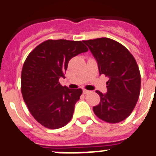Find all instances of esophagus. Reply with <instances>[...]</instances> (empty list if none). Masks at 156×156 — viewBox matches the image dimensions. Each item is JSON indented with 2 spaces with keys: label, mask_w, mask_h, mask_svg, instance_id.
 I'll list each match as a JSON object with an SVG mask.
<instances>
[{
  "label": "esophagus",
  "mask_w": 156,
  "mask_h": 156,
  "mask_svg": "<svg viewBox=\"0 0 156 156\" xmlns=\"http://www.w3.org/2000/svg\"><path fill=\"white\" fill-rule=\"evenodd\" d=\"M89 92H90V91H89V90H86V89H83V94H88V93H89Z\"/></svg>",
  "instance_id": "1"
}]
</instances>
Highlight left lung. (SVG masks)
I'll list each match as a JSON object with an SVG mask.
<instances>
[{
	"instance_id": "left-lung-1",
	"label": "left lung",
	"mask_w": 156,
	"mask_h": 156,
	"mask_svg": "<svg viewBox=\"0 0 156 156\" xmlns=\"http://www.w3.org/2000/svg\"><path fill=\"white\" fill-rule=\"evenodd\" d=\"M96 60L99 73L109 78L107 92L94 106L95 115L108 123H119L130 116L140 92V70L130 52L118 41L108 38L83 41Z\"/></svg>"
}]
</instances>
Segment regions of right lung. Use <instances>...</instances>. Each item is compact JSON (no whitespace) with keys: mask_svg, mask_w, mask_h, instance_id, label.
Masks as SVG:
<instances>
[{"mask_svg":"<svg viewBox=\"0 0 156 156\" xmlns=\"http://www.w3.org/2000/svg\"><path fill=\"white\" fill-rule=\"evenodd\" d=\"M88 48L81 41L47 40L26 58L21 73V92L31 115L49 129H58L73 118L74 106L83 93L60 84L68 62Z\"/></svg>","mask_w":156,"mask_h":156,"instance_id":"obj_1","label":"right lung"}]
</instances>
